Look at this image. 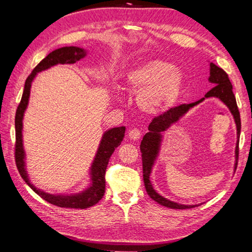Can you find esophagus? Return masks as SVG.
<instances>
[{
    "label": "esophagus",
    "instance_id": "1",
    "mask_svg": "<svg viewBox=\"0 0 252 252\" xmlns=\"http://www.w3.org/2000/svg\"><path fill=\"white\" fill-rule=\"evenodd\" d=\"M127 135H129V138L131 140H134L135 141V140H139L140 138H141V131H140L139 129H135L134 127V129H131L129 131V134Z\"/></svg>",
    "mask_w": 252,
    "mask_h": 252
}]
</instances>
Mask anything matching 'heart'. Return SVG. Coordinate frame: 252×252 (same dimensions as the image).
<instances>
[{
	"instance_id": "1",
	"label": "heart",
	"mask_w": 252,
	"mask_h": 252,
	"mask_svg": "<svg viewBox=\"0 0 252 252\" xmlns=\"http://www.w3.org/2000/svg\"><path fill=\"white\" fill-rule=\"evenodd\" d=\"M126 85L138 94V105L147 113H160L176 104L183 85L177 66L162 60L140 63L126 76Z\"/></svg>"
}]
</instances>
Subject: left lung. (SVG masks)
<instances>
[{
	"mask_svg": "<svg viewBox=\"0 0 252 252\" xmlns=\"http://www.w3.org/2000/svg\"><path fill=\"white\" fill-rule=\"evenodd\" d=\"M209 81L215 84L210 91L206 93L202 99H200L197 102L190 104H180L174 108L169 109L167 112L160 116L156 117L153 119L152 122L149 125V132L143 136L141 146H140V150H141V157H142V168H143V181L144 187L149 194V197L155 200L156 202L160 203L161 206H164L167 208L171 209H190L198 207V204H193V206H185V204H180L170 200L165 199L160 195L157 191L153 189V187L150 182V174L152 171V167L155 164V161L157 159L158 155H159L160 144L162 141V132L167 131L173 123L178 122L180 118L185 116V114L189 111L191 108L206 99V97H218L223 103L228 106L230 112L232 113L234 122L237 126V136H240V130H241V121H240V113H239L236 96H234L232 92V84L230 82L229 76L225 72L221 69V67L217 66L215 63H210V76H209ZM238 157H239V140L237 141L236 147V164H234V169H237L238 164Z\"/></svg>",
	"mask_w": 252,
	"mask_h": 252,
	"instance_id": "8db88e82",
	"label": "left lung"
}]
</instances>
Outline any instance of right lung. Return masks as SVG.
<instances>
[{
  "label": "right lung",
  "mask_w": 252,
  "mask_h": 252,
  "mask_svg": "<svg viewBox=\"0 0 252 252\" xmlns=\"http://www.w3.org/2000/svg\"><path fill=\"white\" fill-rule=\"evenodd\" d=\"M85 55H87L85 50L78 48V46H64V48L54 50L49 55H46L39 64L34 67L32 73L28 76L27 81H25L22 99H21L15 114V163L21 177L23 178V180L28 183V186L31 188L34 192L39 194L42 199H44L45 201H48L51 204L61 208L87 209L94 206L100 201L105 191V171L110 157L112 156L116 148L121 144L126 132V126L113 127V129L104 132L95 158L91 165V185L82 192L66 195L51 194L37 189L30 182L28 172L25 170V153L23 149L22 129L23 116L25 110L28 108L32 81L35 78L36 73H39L41 71H44L57 64H72V63H75L79 60L83 59Z\"/></svg>",
  "instance_id": "obj_1"
}]
</instances>
